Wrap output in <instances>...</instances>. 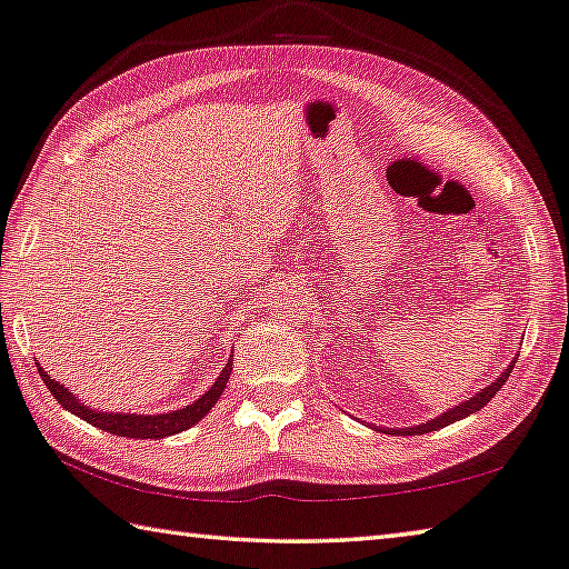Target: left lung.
<instances>
[{"mask_svg":"<svg viewBox=\"0 0 569 569\" xmlns=\"http://www.w3.org/2000/svg\"><path fill=\"white\" fill-rule=\"evenodd\" d=\"M515 363H517V359H512V363H509L507 369H505L502 373H499V377H497L492 383H487L485 389H479L477 393H471L469 399L459 401L457 407L447 409L445 413H439V417L429 419L427 423H417V427H407V429H383V427H373V429H377V431H387V435H397V437H413V435H429V431H437V429H441V427H447V423H455V421H459V419H465V417H469V413L479 411L481 407H485L487 401L495 399V393L505 387V381L509 379V373H512Z\"/></svg>","mask_w":569,"mask_h":569,"instance_id":"1","label":"left lung"}]
</instances>
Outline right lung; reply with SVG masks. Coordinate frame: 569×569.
<instances>
[{
	"label": "right lung",
	"instance_id": "1",
	"mask_svg": "<svg viewBox=\"0 0 569 569\" xmlns=\"http://www.w3.org/2000/svg\"><path fill=\"white\" fill-rule=\"evenodd\" d=\"M37 371H40L44 387L50 389L57 403H62V409L72 411L74 417L84 419L88 423H92V427L110 431V435H118V437H130V439H162V437L180 435V431L196 427V423L216 407L220 393L226 389L230 371H233V359L226 363V369L220 371V377L213 381V387H210L203 397L188 403V407L168 411V413H122V411L112 413V411L90 409L88 403H82L74 397L70 387H62L60 381H54L42 366H37Z\"/></svg>",
	"mask_w": 569,
	"mask_h": 569
}]
</instances>
